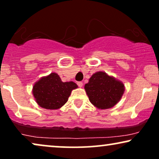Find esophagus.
Returning a JSON list of instances; mask_svg holds the SVG:
<instances>
[{
	"label": "esophagus",
	"instance_id": "1",
	"mask_svg": "<svg viewBox=\"0 0 159 159\" xmlns=\"http://www.w3.org/2000/svg\"><path fill=\"white\" fill-rule=\"evenodd\" d=\"M77 84H78V86H79V87H82V86H83V83H82L81 81H79V82H78Z\"/></svg>",
	"mask_w": 159,
	"mask_h": 159
}]
</instances>
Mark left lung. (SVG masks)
I'll use <instances>...</instances> for the list:
<instances>
[{"label": "left lung", "mask_w": 159, "mask_h": 159, "mask_svg": "<svg viewBox=\"0 0 159 159\" xmlns=\"http://www.w3.org/2000/svg\"><path fill=\"white\" fill-rule=\"evenodd\" d=\"M84 89L89 101L99 109H107L115 106L125 91L122 82L104 72H97L89 78Z\"/></svg>", "instance_id": "left-lung-1"}]
</instances>
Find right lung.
<instances>
[{
  "label": "right lung",
  "mask_w": 159,
  "mask_h": 159,
  "mask_svg": "<svg viewBox=\"0 0 159 159\" xmlns=\"http://www.w3.org/2000/svg\"><path fill=\"white\" fill-rule=\"evenodd\" d=\"M76 88L78 86L75 83L62 82L57 73H52L36 82L32 93L40 107L53 110L65 105L71 92Z\"/></svg>",
  "instance_id": "add662e5"
}]
</instances>
